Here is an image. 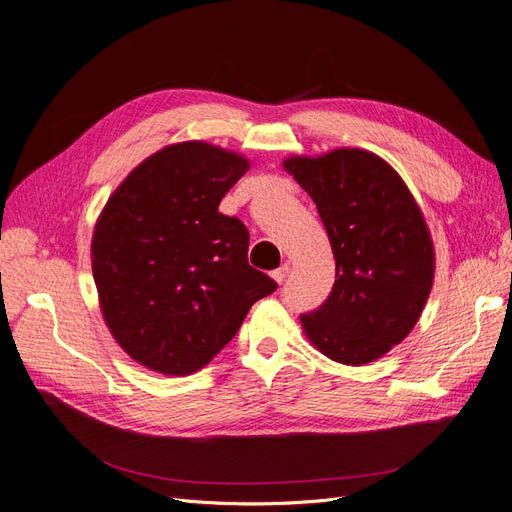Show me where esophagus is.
I'll use <instances>...</instances> for the list:
<instances>
[{
  "label": "esophagus",
  "mask_w": 512,
  "mask_h": 512,
  "mask_svg": "<svg viewBox=\"0 0 512 512\" xmlns=\"http://www.w3.org/2000/svg\"><path fill=\"white\" fill-rule=\"evenodd\" d=\"M288 273H290V267H288V264H281L279 269H275V271H273V279H275L277 283H283L285 279H288Z\"/></svg>",
  "instance_id": "obj_1"
}]
</instances>
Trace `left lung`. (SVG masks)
Masks as SVG:
<instances>
[{"label": "left lung", "mask_w": 512, "mask_h": 512, "mask_svg": "<svg viewBox=\"0 0 512 512\" xmlns=\"http://www.w3.org/2000/svg\"><path fill=\"white\" fill-rule=\"evenodd\" d=\"M311 195L332 243L336 281L302 325L338 363L365 365L416 325L433 288L435 252L412 193L384 159L361 149L283 161Z\"/></svg>", "instance_id": "1"}]
</instances>
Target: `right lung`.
Segmentation results:
<instances>
[{"mask_svg":"<svg viewBox=\"0 0 512 512\" xmlns=\"http://www.w3.org/2000/svg\"><path fill=\"white\" fill-rule=\"evenodd\" d=\"M206 142L161 149L121 182L92 237V271L111 334L149 370L187 376L227 346L252 304L277 290L250 267V233L218 212L248 172Z\"/></svg>","mask_w":512,"mask_h":512,"instance_id":"1","label":"right lung"}]
</instances>
